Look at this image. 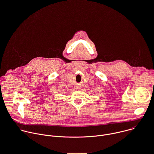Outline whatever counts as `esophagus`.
Wrapping results in <instances>:
<instances>
[{"mask_svg": "<svg viewBox=\"0 0 154 154\" xmlns=\"http://www.w3.org/2000/svg\"><path fill=\"white\" fill-rule=\"evenodd\" d=\"M77 88H78V89H80V87H78Z\"/></svg>", "mask_w": 154, "mask_h": 154, "instance_id": "34e87169", "label": "esophagus"}]
</instances>
